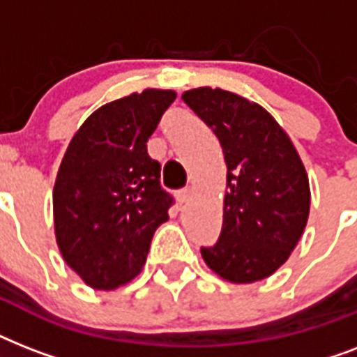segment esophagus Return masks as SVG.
<instances>
[{"label": "esophagus", "instance_id": "34e87169", "mask_svg": "<svg viewBox=\"0 0 357 357\" xmlns=\"http://www.w3.org/2000/svg\"><path fill=\"white\" fill-rule=\"evenodd\" d=\"M192 192H195V187H185V189H181L178 192V200L181 202V204L189 202V198L192 196Z\"/></svg>", "mask_w": 357, "mask_h": 357}]
</instances>
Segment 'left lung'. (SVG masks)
<instances>
[{
    "label": "left lung",
    "mask_w": 357,
    "mask_h": 357,
    "mask_svg": "<svg viewBox=\"0 0 357 357\" xmlns=\"http://www.w3.org/2000/svg\"><path fill=\"white\" fill-rule=\"evenodd\" d=\"M217 135L228 168L218 243L202 257L231 283L272 276L298 244L310 217V179L293 140L266 109L211 86L181 94Z\"/></svg>",
    "instance_id": "1"
}]
</instances>
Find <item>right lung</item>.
I'll list each match as a JSON object with an SVG mask.
<instances>
[{
  "mask_svg": "<svg viewBox=\"0 0 357 357\" xmlns=\"http://www.w3.org/2000/svg\"><path fill=\"white\" fill-rule=\"evenodd\" d=\"M176 92L146 89L105 103L70 140L53 187L55 238L66 265L92 289L133 280L172 198L148 139Z\"/></svg>",
  "mask_w": 357,
  "mask_h": 357,
  "instance_id": "1",
  "label": "right lung"
}]
</instances>
